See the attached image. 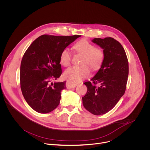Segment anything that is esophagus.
<instances>
[{"label":"esophagus","instance_id":"34e87169","mask_svg":"<svg viewBox=\"0 0 150 150\" xmlns=\"http://www.w3.org/2000/svg\"><path fill=\"white\" fill-rule=\"evenodd\" d=\"M77 85H78V83H73V82H69V81H67V83H66V86H67V88L71 89V88H75L77 86Z\"/></svg>","mask_w":150,"mask_h":150}]
</instances>
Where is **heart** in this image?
Wrapping results in <instances>:
<instances>
[{"instance_id":"obj_1","label":"heart","mask_w":150,"mask_h":150,"mask_svg":"<svg viewBox=\"0 0 150 150\" xmlns=\"http://www.w3.org/2000/svg\"><path fill=\"white\" fill-rule=\"evenodd\" d=\"M74 48L77 53L82 55L81 61L82 65L68 68L65 71L64 76L69 81L79 82L89 76L91 71L89 66L93 71H97L101 67L105 58V53L102 49L95 47L86 39L77 42L74 45ZM71 59L72 55L69 49H64L60 55L61 64L64 67L69 66Z\"/></svg>"}]
</instances>
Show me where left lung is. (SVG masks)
Masks as SVG:
<instances>
[{
	"label": "left lung",
	"instance_id": "left-lung-1",
	"mask_svg": "<svg viewBox=\"0 0 150 150\" xmlns=\"http://www.w3.org/2000/svg\"><path fill=\"white\" fill-rule=\"evenodd\" d=\"M92 41L103 50L105 58L91 82L84 83L88 90L82 103L93 115H102L111 110L125 94L129 62L123 46L113 38H96Z\"/></svg>",
	"mask_w": 150,
	"mask_h": 150
}]
</instances>
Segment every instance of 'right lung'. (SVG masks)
I'll list each match as a JSON object with an SVG mask.
<instances>
[{
  "label": "right lung",
  "instance_id": "add662e5",
  "mask_svg": "<svg viewBox=\"0 0 150 150\" xmlns=\"http://www.w3.org/2000/svg\"><path fill=\"white\" fill-rule=\"evenodd\" d=\"M80 37L42 35L25 52L20 65V88L25 101L37 112L48 113L59 105L66 82L51 81L62 74V51Z\"/></svg>",
  "mask_w": 150,
  "mask_h": 150
}]
</instances>
